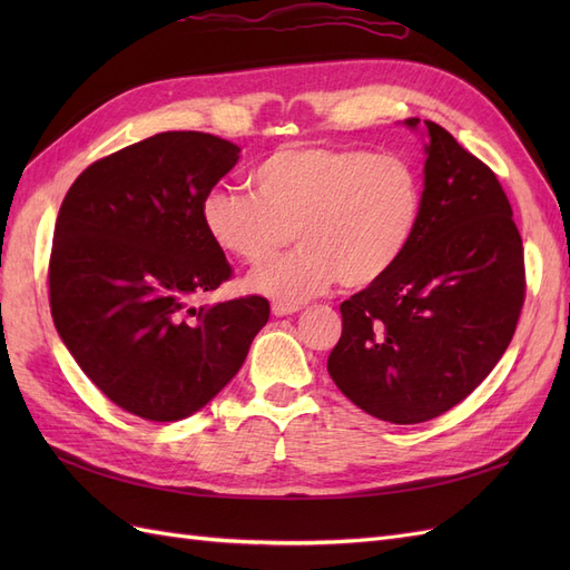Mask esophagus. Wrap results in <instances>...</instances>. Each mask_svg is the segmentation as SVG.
<instances>
[{
	"label": "esophagus",
	"instance_id": "obj_1",
	"mask_svg": "<svg viewBox=\"0 0 570 570\" xmlns=\"http://www.w3.org/2000/svg\"><path fill=\"white\" fill-rule=\"evenodd\" d=\"M271 312H273L275 316H289V314H297L299 306H297V304H285V302H273Z\"/></svg>",
	"mask_w": 570,
	"mask_h": 570
}]
</instances>
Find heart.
Masks as SVG:
<instances>
[{"instance_id":"heart-1","label":"heart","mask_w":570,"mask_h":570,"mask_svg":"<svg viewBox=\"0 0 570 570\" xmlns=\"http://www.w3.org/2000/svg\"><path fill=\"white\" fill-rule=\"evenodd\" d=\"M252 193L214 187L202 223L239 262H271L292 239L302 247L249 275V287L302 302L335 281L368 287L402 262L423 216L419 170L400 154L364 147L289 145L252 170Z\"/></svg>"}]
</instances>
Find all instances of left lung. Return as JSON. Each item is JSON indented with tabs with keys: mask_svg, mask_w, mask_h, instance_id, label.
Listing matches in <instances>:
<instances>
[{
	"mask_svg": "<svg viewBox=\"0 0 570 570\" xmlns=\"http://www.w3.org/2000/svg\"><path fill=\"white\" fill-rule=\"evenodd\" d=\"M425 135L419 230L383 281L340 304L327 356L344 396L400 425L442 416L485 381L525 302L523 239L494 170L433 120Z\"/></svg>",
	"mask_w": 570,
	"mask_h": 570,
	"instance_id": "8db88e82",
	"label": "left lung"
}]
</instances>
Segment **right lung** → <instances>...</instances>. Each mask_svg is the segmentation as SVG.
Listing matches in <instances>:
<instances>
[{
	"label": "right lung",
	"mask_w": 570,
	"mask_h": 570,
	"mask_svg": "<svg viewBox=\"0 0 570 570\" xmlns=\"http://www.w3.org/2000/svg\"><path fill=\"white\" fill-rule=\"evenodd\" d=\"M239 147L159 132L90 164L68 189L49 256V306L82 373L124 411L170 423L245 364L268 321L258 295L195 306L233 278L202 202Z\"/></svg>",
	"instance_id": "add662e5"
}]
</instances>
